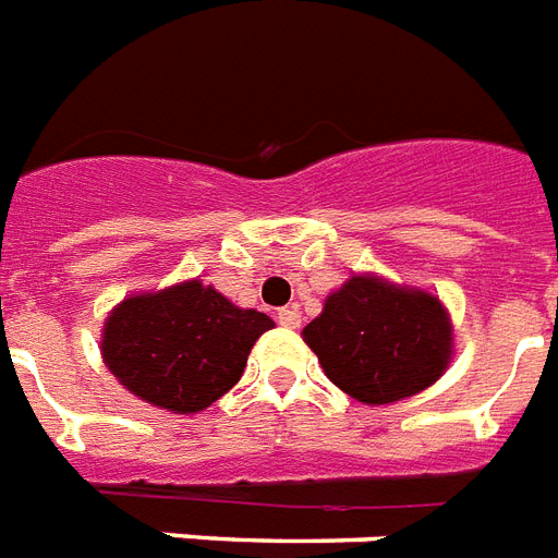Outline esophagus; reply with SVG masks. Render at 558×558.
<instances>
[{"label": "esophagus", "instance_id": "esophagus-1", "mask_svg": "<svg viewBox=\"0 0 558 558\" xmlns=\"http://www.w3.org/2000/svg\"><path fill=\"white\" fill-rule=\"evenodd\" d=\"M276 323L284 325V328H300L302 325V314L296 305H288L282 311H276Z\"/></svg>", "mask_w": 558, "mask_h": 558}]
</instances>
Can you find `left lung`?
Masks as SVG:
<instances>
[{
  "label": "left lung",
  "mask_w": 558,
  "mask_h": 558,
  "mask_svg": "<svg viewBox=\"0 0 558 558\" xmlns=\"http://www.w3.org/2000/svg\"><path fill=\"white\" fill-rule=\"evenodd\" d=\"M302 340L319 356L325 377L365 405L429 389L452 360L444 302L374 274H354L333 291Z\"/></svg>",
  "instance_id": "1"
}]
</instances>
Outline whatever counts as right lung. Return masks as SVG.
<instances>
[{
	"label": "right lung",
	"mask_w": 558,
	"mask_h": 558,
	"mask_svg": "<svg viewBox=\"0 0 558 558\" xmlns=\"http://www.w3.org/2000/svg\"><path fill=\"white\" fill-rule=\"evenodd\" d=\"M274 319L198 279L132 293L102 325V363L123 389L175 414L204 412L242 377Z\"/></svg>",
	"instance_id": "add662e5"
}]
</instances>
